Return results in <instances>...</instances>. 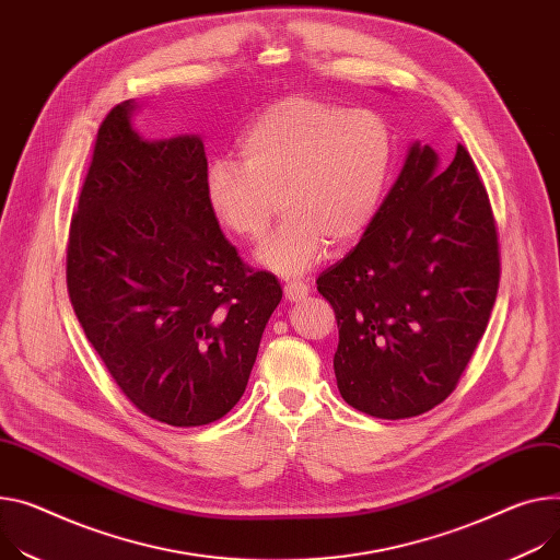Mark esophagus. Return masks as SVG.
Returning <instances> with one entry per match:
<instances>
[{
	"label": "esophagus",
	"mask_w": 560,
	"mask_h": 560,
	"mask_svg": "<svg viewBox=\"0 0 560 560\" xmlns=\"http://www.w3.org/2000/svg\"><path fill=\"white\" fill-rule=\"evenodd\" d=\"M310 295V284L303 280H291L284 284V298L289 303H298V300H303Z\"/></svg>",
	"instance_id": "34e87169"
}]
</instances>
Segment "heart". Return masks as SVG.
<instances>
[{"label": "heart", "instance_id": "1", "mask_svg": "<svg viewBox=\"0 0 560 560\" xmlns=\"http://www.w3.org/2000/svg\"><path fill=\"white\" fill-rule=\"evenodd\" d=\"M237 159L208 167V210L229 235L260 242L280 201L287 218L257 262L291 278L316 267L329 244L346 248L370 229L388 190L395 139L374 112L291 96L246 125Z\"/></svg>", "mask_w": 560, "mask_h": 560}]
</instances>
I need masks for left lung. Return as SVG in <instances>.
<instances>
[{"instance_id": "8db88e82", "label": "left lung", "mask_w": 560, "mask_h": 560, "mask_svg": "<svg viewBox=\"0 0 560 560\" xmlns=\"http://www.w3.org/2000/svg\"><path fill=\"white\" fill-rule=\"evenodd\" d=\"M500 282L489 195L468 152L415 141L361 242L316 280L338 323L340 397L378 419L442 404L476 352Z\"/></svg>"}]
</instances>
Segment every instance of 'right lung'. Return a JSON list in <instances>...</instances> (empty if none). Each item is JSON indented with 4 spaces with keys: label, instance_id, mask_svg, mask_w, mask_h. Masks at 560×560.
I'll return each mask as SVG.
<instances>
[{
    "label": "right lung",
    "instance_id": "right-lung-1",
    "mask_svg": "<svg viewBox=\"0 0 560 560\" xmlns=\"http://www.w3.org/2000/svg\"><path fill=\"white\" fill-rule=\"evenodd\" d=\"M135 112L116 105L98 130L71 218L69 298L127 399L203 425L244 395L282 289L244 267L210 214L201 137L143 139Z\"/></svg>",
    "mask_w": 560,
    "mask_h": 560
}]
</instances>
